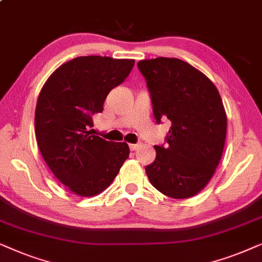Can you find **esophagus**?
Listing matches in <instances>:
<instances>
[{
  "label": "esophagus",
  "mask_w": 262,
  "mask_h": 262,
  "mask_svg": "<svg viewBox=\"0 0 262 262\" xmlns=\"http://www.w3.org/2000/svg\"><path fill=\"white\" fill-rule=\"evenodd\" d=\"M139 147H140V145H139V144L129 145V148H130V151H135V149H138Z\"/></svg>",
  "instance_id": "34e87169"
}]
</instances>
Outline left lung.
<instances>
[{
  "mask_svg": "<svg viewBox=\"0 0 262 262\" xmlns=\"http://www.w3.org/2000/svg\"><path fill=\"white\" fill-rule=\"evenodd\" d=\"M138 68L156 122L171 121L166 144L155 146V162L145 167L149 182L166 196H194L213 176L224 149L226 114L217 87L179 58L142 60Z\"/></svg>",
  "mask_w": 262,
  "mask_h": 262,
  "instance_id": "left-lung-1",
  "label": "left lung"
}]
</instances>
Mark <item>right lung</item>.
I'll return each mask as SVG.
<instances>
[{
    "instance_id": "right-lung-1",
    "label": "right lung",
    "mask_w": 262,
    "mask_h": 262,
    "mask_svg": "<svg viewBox=\"0 0 262 262\" xmlns=\"http://www.w3.org/2000/svg\"><path fill=\"white\" fill-rule=\"evenodd\" d=\"M134 60L80 56L66 62L44 83L34 129L41 156L62 184L80 196H95L113 183L129 157L125 142L93 135V116L121 85Z\"/></svg>"
}]
</instances>
